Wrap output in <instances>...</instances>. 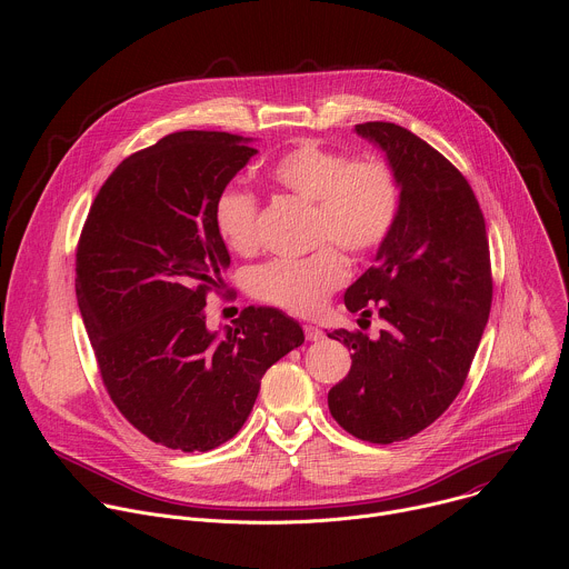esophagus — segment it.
<instances>
[{"mask_svg":"<svg viewBox=\"0 0 569 569\" xmlns=\"http://www.w3.org/2000/svg\"><path fill=\"white\" fill-rule=\"evenodd\" d=\"M303 333H306V340H308V342H317V340L323 338V333H321L317 327H312V323H306Z\"/></svg>","mask_w":569,"mask_h":569,"instance_id":"esophagus-1","label":"esophagus"}]
</instances>
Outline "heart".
I'll list each match as a JSON object with an SVG mask.
<instances>
[{
    "label": "heart",
    "mask_w": 569,
    "mask_h": 569,
    "mask_svg": "<svg viewBox=\"0 0 569 569\" xmlns=\"http://www.w3.org/2000/svg\"><path fill=\"white\" fill-rule=\"evenodd\" d=\"M268 176L279 189L312 202L315 242L331 240L351 254L378 250L400 211L396 171L380 157L349 159L342 150L306 139L279 154ZM257 211V198L248 189L227 187L216 198L213 227L233 254L254 252ZM347 277L349 266L342 252L321 246L303 259H274L252 268L246 286L266 303L312 315Z\"/></svg>",
    "instance_id": "heart-1"
}]
</instances>
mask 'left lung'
I'll list each match as a JSON object with an SVG mask.
<instances>
[{
  "instance_id": "left-lung-1",
  "label": "left lung",
  "mask_w": 569,
  "mask_h": 569,
  "mask_svg": "<svg viewBox=\"0 0 569 569\" xmlns=\"http://www.w3.org/2000/svg\"><path fill=\"white\" fill-rule=\"evenodd\" d=\"M356 132L396 171L400 211L376 263L345 292L351 312L376 303L387 327L373 340L329 333L353 349L329 410L349 435L393 443L435 423L463 387L491 312L489 236L470 184L439 150L387 121Z\"/></svg>"
}]
</instances>
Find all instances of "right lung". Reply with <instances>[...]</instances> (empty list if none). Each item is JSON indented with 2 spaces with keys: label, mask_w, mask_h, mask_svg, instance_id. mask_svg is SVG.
Masks as SVG:
<instances>
[{
  "label": "right lung",
  "mask_w": 569,
  "mask_h": 569,
  "mask_svg": "<svg viewBox=\"0 0 569 569\" xmlns=\"http://www.w3.org/2000/svg\"><path fill=\"white\" fill-rule=\"evenodd\" d=\"M250 137L184 130L123 159L76 250V299L103 385L150 441L207 452L248 421L263 373L303 345L299 321L246 308L207 329L229 252L213 204L257 154Z\"/></svg>",
  "instance_id": "right-lung-1"
}]
</instances>
